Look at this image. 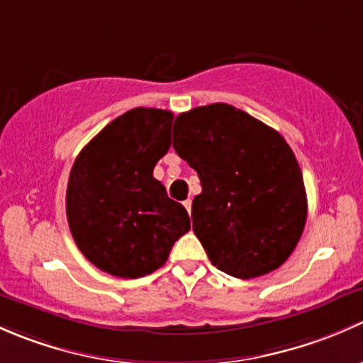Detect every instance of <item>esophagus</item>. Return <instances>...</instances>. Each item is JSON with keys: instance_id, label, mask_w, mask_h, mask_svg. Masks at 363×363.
I'll return each mask as SVG.
<instances>
[{"instance_id": "obj_1", "label": "esophagus", "mask_w": 363, "mask_h": 363, "mask_svg": "<svg viewBox=\"0 0 363 363\" xmlns=\"http://www.w3.org/2000/svg\"><path fill=\"white\" fill-rule=\"evenodd\" d=\"M183 206L186 208V211H189V215H190V211H192V201H190V199H186L185 203H183Z\"/></svg>"}]
</instances>
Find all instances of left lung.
Here are the masks:
<instances>
[{"label": "left lung", "mask_w": 363, "mask_h": 363, "mask_svg": "<svg viewBox=\"0 0 363 363\" xmlns=\"http://www.w3.org/2000/svg\"><path fill=\"white\" fill-rule=\"evenodd\" d=\"M173 147L203 186L194 197L192 223L211 264L250 279L285 262L304 230L308 199L281 134L215 103L178 115Z\"/></svg>", "instance_id": "left-lung-1"}]
</instances>
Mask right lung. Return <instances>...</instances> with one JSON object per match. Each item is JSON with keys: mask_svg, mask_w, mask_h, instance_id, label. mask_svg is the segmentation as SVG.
<instances>
[{"mask_svg": "<svg viewBox=\"0 0 363 363\" xmlns=\"http://www.w3.org/2000/svg\"><path fill=\"white\" fill-rule=\"evenodd\" d=\"M173 118L157 108L125 111L85 145L71 167V234L89 262L117 278L162 267L174 241L190 230L186 209L154 178L171 147Z\"/></svg>", "mask_w": 363, "mask_h": 363, "instance_id": "right-lung-1", "label": "right lung"}]
</instances>
